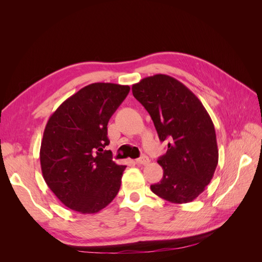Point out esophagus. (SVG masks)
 Listing matches in <instances>:
<instances>
[{
  "mask_svg": "<svg viewBox=\"0 0 262 262\" xmlns=\"http://www.w3.org/2000/svg\"><path fill=\"white\" fill-rule=\"evenodd\" d=\"M136 162H137V164H140V165H147L149 163V158L147 156L143 155V156H141L140 158H138Z\"/></svg>",
  "mask_w": 262,
  "mask_h": 262,
  "instance_id": "34e87169",
  "label": "esophagus"
}]
</instances>
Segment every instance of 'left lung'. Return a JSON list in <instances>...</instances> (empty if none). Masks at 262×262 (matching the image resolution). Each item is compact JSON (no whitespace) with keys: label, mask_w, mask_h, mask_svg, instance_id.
<instances>
[{"label":"left lung","mask_w":262,"mask_h":262,"mask_svg":"<svg viewBox=\"0 0 262 262\" xmlns=\"http://www.w3.org/2000/svg\"><path fill=\"white\" fill-rule=\"evenodd\" d=\"M133 96L147 110L158 138L168 142L157 160L164 173L150 190L171 203H188L201 194L219 163L214 124L202 102L176 78L156 74L132 85Z\"/></svg>","instance_id":"8db88e82"}]
</instances>
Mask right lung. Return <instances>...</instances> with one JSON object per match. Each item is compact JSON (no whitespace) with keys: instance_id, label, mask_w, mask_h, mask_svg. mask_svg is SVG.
Wrapping results in <instances>:
<instances>
[{"instance_id":"obj_1","label":"right lung","mask_w":262,"mask_h":262,"mask_svg":"<svg viewBox=\"0 0 262 262\" xmlns=\"http://www.w3.org/2000/svg\"><path fill=\"white\" fill-rule=\"evenodd\" d=\"M130 92L128 85L94 83L51 115L40 147L42 176L69 209L83 214L106 208L119 192L126 166L113 161L107 124Z\"/></svg>"}]
</instances>
